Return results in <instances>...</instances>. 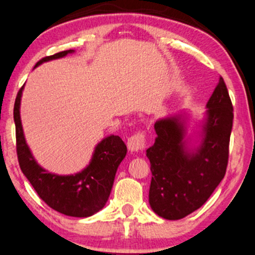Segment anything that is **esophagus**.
Returning <instances> with one entry per match:
<instances>
[{"label": "esophagus", "instance_id": "1", "mask_svg": "<svg viewBox=\"0 0 255 255\" xmlns=\"http://www.w3.org/2000/svg\"><path fill=\"white\" fill-rule=\"evenodd\" d=\"M145 145V137L142 132L131 136L128 139V148L131 152H138L144 149Z\"/></svg>", "mask_w": 255, "mask_h": 255}]
</instances>
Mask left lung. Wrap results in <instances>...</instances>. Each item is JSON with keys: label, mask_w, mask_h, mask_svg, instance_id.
Returning a JSON list of instances; mask_svg holds the SVG:
<instances>
[{"label": "left lung", "mask_w": 255, "mask_h": 255, "mask_svg": "<svg viewBox=\"0 0 255 255\" xmlns=\"http://www.w3.org/2000/svg\"><path fill=\"white\" fill-rule=\"evenodd\" d=\"M185 111L155 122L156 139L146 149L151 182L149 204L155 214L176 221L199 209L226 174L233 128V105L222 77L206 104L196 137L187 136Z\"/></svg>", "instance_id": "left-lung-1"}]
</instances>
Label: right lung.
Wrapping results in <instances>:
<instances>
[{
    "label": "right lung",
    "mask_w": 255,
    "mask_h": 255,
    "mask_svg": "<svg viewBox=\"0 0 255 255\" xmlns=\"http://www.w3.org/2000/svg\"><path fill=\"white\" fill-rule=\"evenodd\" d=\"M75 50H67L40 59L34 68L45 62L59 59ZM23 87L14 105L16 130V151L20 168L38 196L53 210L71 217H89L104 208L109 200L119 164L127 156V145L119 136L110 134L95 145L89 163L80 172L61 175L49 172L37 162L23 134L20 117Z\"/></svg>",
    "instance_id": "1"
}]
</instances>
